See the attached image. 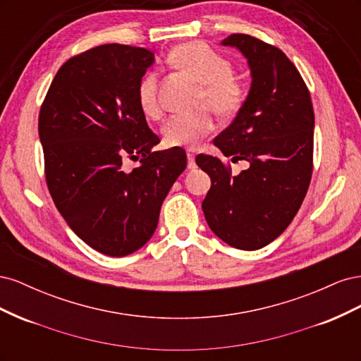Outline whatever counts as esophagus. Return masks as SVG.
Segmentation results:
<instances>
[{
	"instance_id": "1",
	"label": "esophagus",
	"mask_w": 361,
	"mask_h": 361,
	"mask_svg": "<svg viewBox=\"0 0 361 361\" xmlns=\"http://www.w3.org/2000/svg\"><path fill=\"white\" fill-rule=\"evenodd\" d=\"M187 158H188V169L190 170H194L195 167H197V166H195V159H194V154H192V152L190 150L188 152V154H187Z\"/></svg>"
}]
</instances>
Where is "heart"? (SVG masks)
<instances>
[{
  "mask_svg": "<svg viewBox=\"0 0 361 361\" xmlns=\"http://www.w3.org/2000/svg\"><path fill=\"white\" fill-rule=\"evenodd\" d=\"M173 68L199 82L195 106L199 110L187 114H174L164 123L161 134L170 147H188L206 137L214 128L209 108L220 118H232L243 110L247 92L244 84L233 75V66L221 54L215 52L203 42H187L169 52ZM159 75L150 71L137 85L140 111L147 118L161 117Z\"/></svg>",
  "mask_w": 361,
  "mask_h": 361,
  "instance_id": "obj_1",
  "label": "heart"
}]
</instances>
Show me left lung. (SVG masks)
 I'll use <instances>...</instances> for the list:
<instances>
[{"label":"left lung","instance_id":"1","mask_svg":"<svg viewBox=\"0 0 361 361\" xmlns=\"http://www.w3.org/2000/svg\"><path fill=\"white\" fill-rule=\"evenodd\" d=\"M221 43L244 54L253 81L243 110L214 145L248 167L233 176L220 158L197 155L195 162L212 182L202 209L226 244L259 250L286 231L307 194L313 105L302 76L281 49L239 32Z\"/></svg>","mask_w":361,"mask_h":361}]
</instances>
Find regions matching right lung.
Returning a JSON list of instances; mask_svg holds the SVG:
<instances>
[{
    "mask_svg": "<svg viewBox=\"0 0 361 361\" xmlns=\"http://www.w3.org/2000/svg\"><path fill=\"white\" fill-rule=\"evenodd\" d=\"M154 52L108 43L59 69L39 113V137L51 197L69 227L102 255L143 247L161 204L187 167L179 146L152 152L159 138L137 102V85ZM125 159L140 160L126 172Z\"/></svg>",
    "mask_w": 361,
    "mask_h": 361,
    "instance_id": "right-lung-1",
    "label": "right lung"
}]
</instances>
